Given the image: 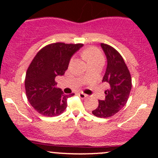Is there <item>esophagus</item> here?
<instances>
[{
  "label": "esophagus",
  "mask_w": 158,
  "mask_h": 158,
  "mask_svg": "<svg viewBox=\"0 0 158 158\" xmlns=\"http://www.w3.org/2000/svg\"><path fill=\"white\" fill-rule=\"evenodd\" d=\"M78 95H79V97H80L81 99H85V98H86L87 97H88V95H87V94H84V93H79V94H78Z\"/></svg>",
  "instance_id": "34e87169"
}]
</instances>
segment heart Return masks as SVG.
I'll use <instances>...</instances> for the list:
<instances>
[{"label": "heart", "mask_w": 158, "mask_h": 158, "mask_svg": "<svg viewBox=\"0 0 158 158\" xmlns=\"http://www.w3.org/2000/svg\"><path fill=\"white\" fill-rule=\"evenodd\" d=\"M81 54H82L83 58L87 61L88 63L94 62V61L102 60L103 59L101 52L97 48H94V47H90V48L85 49ZM73 61V59L72 58L70 60V64H71Z\"/></svg>", "instance_id": "heart-1"}]
</instances>
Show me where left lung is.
I'll return each instance as SVG.
<instances>
[{"instance_id": "8db88e82", "label": "left lung", "mask_w": 158, "mask_h": 158, "mask_svg": "<svg viewBox=\"0 0 158 158\" xmlns=\"http://www.w3.org/2000/svg\"><path fill=\"white\" fill-rule=\"evenodd\" d=\"M107 58V68L102 79L108 86L106 99L99 100L97 108L92 114L99 118H108L121 110L128 101L131 90V77L122 56L110 45L101 43Z\"/></svg>"}]
</instances>
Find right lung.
<instances>
[{
  "label": "right lung",
  "instance_id": "obj_1",
  "mask_svg": "<svg viewBox=\"0 0 158 158\" xmlns=\"http://www.w3.org/2000/svg\"><path fill=\"white\" fill-rule=\"evenodd\" d=\"M83 44L56 42L41 48L27 70L25 90L29 102L44 117L59 116L67 108V99L74 94H64L56 88L57 76L64 75L71 56Z\"/></svg>",
  "mask_w": 158,
  "mask_h": 158
}]
</instances>
